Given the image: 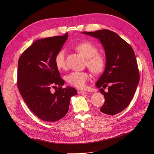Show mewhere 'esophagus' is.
Segmentation results:
<instances>
[{"mask_svg":"<svg viewBox=\"0 0 154 154\" xmlns=\"http://www.w3.org/2000/svg\"><path fill=\"white\" fill-rule=\"evenodd\" d=\"M77 92H78V94H85L88 93L86 91H81V90H78Z\"/></svg>","mask_w":154,"mask_h":154,"instance_id":"34e87169","label":"esophagus"}]
</instances>
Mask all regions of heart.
Instances as JSON below:
<instances>
[{"mask_svg": "<svg viewBox=\"0 0 154 154\" xmlns=\"http://www.w3.org/2000/svg\"><path fill=\"white\" fill-rule=\"evenodd\" d=\"M75 48L86 58L85 66L94 74H99L103 70L106 59L102 55L97 53L98 48L96 46L91 42H84L77 44ZM66 50L60 49L55 55L54 62L59 69L66 68ZM89 79L90 74L85 71H74L66 76V80L69 84L79 88H84Z\"/></svg>", "mask_w": 154, "mask_h": 154, "instance_id": "b5f03b06", "label": "heart"}]
</instances>
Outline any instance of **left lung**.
Segmentation results:
<instances>
[{
    "mask_svg": "<svg viewBox=\"0 0 154 154\" xmlns=\"http://www.w3.org/2000/svg\"><path fill=\"white\" fill-rule=\"evenodd\" d=\"M99 39L106 53V63L102 75L95 84L105 97L100 111L114 116L131 103L139 82V71L132 47L116 32L107 29L82 32ZM109 84L108 91L103 88Z\"/></svg>",
    "mask_w": 154,
    "mask_h": 154,
    "instance_id": "1",
    "label": "left lung"
}]
</instances>
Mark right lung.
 <instances>
[{
    "instance_id": "add662e5",
    "label": "right lung",
    "mask_w": 154,
    "mask_h": 154,
    "mask_svg": "<svg viewBox=\"0 0 154 154\" xmlns=\"http://www.w3.org/2000/svg\"><path fill=\"white\" fill-rule=\"evenodd\" d=\"M68 33L38 39L20 57L17 87L27 107L37 117L55 122L67 114L70 100L77 94L74 88H62L64 80L55 66L54 57L67 40ZM60 87L54 93L52 88Z\"/></svg>"
}]
</instances>
